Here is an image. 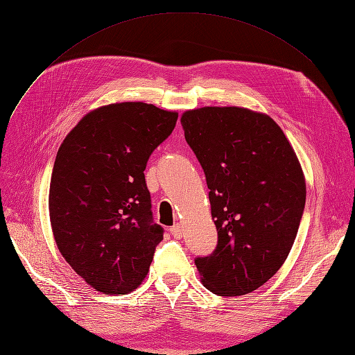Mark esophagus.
<instances>
[{
	"mask_svg": "<svg viewBox=\"0 0 355 355\" xmlns=\"http://www.w3.org/2000/svg\"><path fill=\"white\" fill-rule=\"evenodd\" d=\"M170 233H172L175 239H180L183 236V227L180 224H175L172 229H170Z\"/></svg>",
	"mask_w": 355,
	"mask_h": 355,
	"instance_id": "esophagus-1",
	"label": "esophagus"
}]
</instances>
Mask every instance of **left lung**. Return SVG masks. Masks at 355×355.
Here are the masks:
<instances>
[{
  "mask_svg": "<svg viewBox=\"0 0 355 355\" xmlns=\"http://www.w3.org/2000/svg\"><path fill=\"white\" fill-rule=\"evenodd\" d=\"M185 138L209 189L218 243L195 265L207 290L243 295L286 262L306 204V180L290 141L265 113L237 106L187 110Z\"/></svg>",
  "mask_w": 355,
  "mask_h": 355,
  "instance_id": "1",
  "label": "left lung"
}]
</instances>
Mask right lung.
Segmentation results:
<instances>
[{
  "mask_svg": "<svg viewBox=\"0 0 355 355\" xmlns=\"http://www.w3.org/2000/svg\"><path fill=\"white\" fill-rule=\"evenodd\" d=\"M176 121L178 112L154 105L112 103L81 118L56 154L49 187L56 246L103 294L134 291L163 240L144 170Z\"/></svg>",
  "mask_w": 355,
  "mask_h": 355,
  "instance_id": "right-lung-1",
  "label": "right lung"
}]
</instances>
